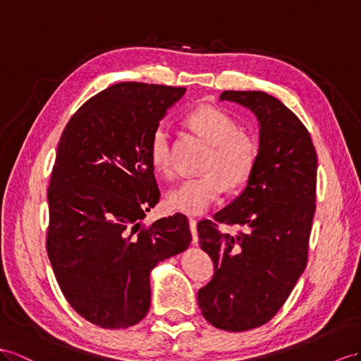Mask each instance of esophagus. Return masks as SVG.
Segmentation results:
<instances>
[{
	"mask_svg": "<svg viewBox=\"0 0 361 361\" xmlns=\"http://www.w3.org/2000/svg\"><path fill=\"white\" fill-rule=\"evenodd\" d=\"M189 227H190V232H192V243L195 244L198 243V232H197V219L189 218Z\"/></svg>",
	"mask_w": 361,
	"mask_h": 361,
	"instance_id": "esophagus-1",
	"label": "esophagus"
}]
</instances>
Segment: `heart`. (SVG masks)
I'll return each instance as SVG.
<instances>
[{"mask_svg": "<svg viewBox=\"0 0 361 361\" xmlns=\"http://www.w3.org/2000/svg\"><path fill=\"white\" fill-rule=\"evenodd\" d=\"M188 125L210 143L201 169L206 173L181 181L166 195L171 210L186 215H201L223 195L248 181L255 171L259 147L252 135L239 131L235 120L216 106H198L186 116ZM147 154L155 172L172 175L171 134L166 125H157L149 138Z\"/></svg>", "mask_w": 361, "mask_h": 361, "instance_id": "1", "label": "heart"}]
</instances>
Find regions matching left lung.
<instances>
[{
	"mask_svg": "<svg viewBox=\"0 0 361 361\" xmlns=\"http://www.w3.org/2000/svg\"><path fill=\"white\" fill-rule=\"evenodd\" d=\"M219 99L253 111L259 155L241 195L197 226L215 264L198 305L210 325L239 332L271 320L307 267L317 155L308 129L281 100L262 91H223ZM218 222L242 230L221 234Z\"/></svg>",
	"mask_w": 361,
	"mask_h": 361,
	"instance_id": "left-lung-1",
	"label": "left lung"
}]
</instances>
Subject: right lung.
Here are the masks:
<instances>
[{
	"label": "right lung",
	"mask_w": 361,
	"mask_h": 361,
	"mask_svg": "<svg viewBox=\"0 0 361 361\" xmlns=\"http://www.w3.org/2000/svg\"><path fill=\"white\" fill-rule=\"evenodd\" d=\"M184 92L120 82L87 100L61 135L47 190V253L71 308L100 328L140 322L151 270L192 241L183 214L142 223L160 200L149 138Z\"/></svg>",
	"instance_id": "add662e5"
}]
</instances>
